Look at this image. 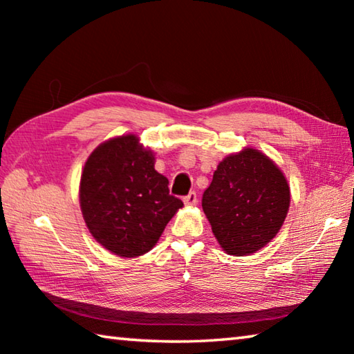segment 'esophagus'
I'll return each instance as SVG.
<instances>
[{
    "instance_id": "1",
    "label": "esophagus",
    "mask_w": 354,
    "mask_h": 354,
    "mask_svg": "<svg viewBox=\"0 0 354 354\" xmlns=\"http://www.w3.org/2000/svg\"><path fill=\"white\" fill-rule=\"evenodd\" d=\"M183 200H184V205L194 206V205H196V201H198V196H196V192H190V194L185 195Z\"/></svg>"
}]
</instances>
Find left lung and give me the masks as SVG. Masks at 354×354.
<instances>
[{
    "instance_id": "8db88e82",
    "label": "left lung",
    "mask_w": 354,
    "mask_h": 354,
    "mask_svg": "<svg viewBox=\"0 0 354 354\" xmlns=\"http://www.w3.org/2000/svg\"><path fill=\"white\" fill-rule=\"evenodd\" d=\"M290 190L283 173L253 148L218 164L201 206L227 254L245 256L277 236L289 211Z\"/></svg>"
}]
</instances>
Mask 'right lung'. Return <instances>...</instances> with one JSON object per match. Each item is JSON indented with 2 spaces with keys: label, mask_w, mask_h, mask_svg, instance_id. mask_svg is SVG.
Here are the masks:
<instances>
[{
  "label": "right lung",
  "mask_w": 354,
  "mask_h": 354,
  "mask_svg": "<svg viewBox=\"0 0 354 354\" xmlns=\"http://www.w3.org/2000/svg\"><path fill=\"white\" fill-rule=\"evenodd\" d=\"M84 220L97 242L123 257L154 247L183 201L154 170V154L136 136H122L88 156L81 176Z\"/></svg>",
  "instance_id": "add662e5"
}]
</instances>
